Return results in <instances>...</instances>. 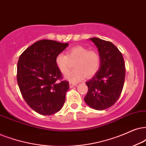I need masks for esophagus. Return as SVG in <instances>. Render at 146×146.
Returning a JSON list of instances; mask_svg holds the SVG:
<instances>
[{
  "mask_svg": "<svg viewBox=\"0 0 146 146\" xmlns=\"http://www.w3.org/2000/svg\"><path fill=\"white\" fill-rule=\"evenodd\" d=\"M76 86V84H75V83H73V82H69V87L71 88H73V87L74 86Z\"/></svg>",
  "mask_w": 146,
  "mask_h": 146,
  "instance_id": "1",
  "label": "esophagus"
}]
</instances>
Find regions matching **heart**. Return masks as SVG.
I'll use <instances>...</instances> for the list:
<instances>
[{
	"label": "heart",
	"instance_id": "heart-1",
	"mask_svg": "<svg viewBox=\"0 0 146 146\" xmlns=\"http://www.w3.org/2000/svg\"><path fill=\"white\" fill-rule=\"evenodd\" d=\"M75 69L66 75V79L72 82H78L86 76L91 77L98 71L100 64L99 54L94 50L88 49L82 46H76L67 51V55L58 53L55 58L57 67L63 74L69 71L71 62H75Z\"/></svg>",
	"mask_w": 146,
	"mask_h": 146
}]
</instances>
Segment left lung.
Instances as JSON below:
<instances>
[{"mask_svg": "<svg viewBox=\"0 0 146 146\" xmlns=\"http://www.w3.org/2000/svg\"><path fill=\"white\" fill-rule=\"evenodd\" d=\"M96 46L100 58L99 71L86 82L88 91L84 100L94 109L110 108L119 98L125 83V67L123 55L112 42L90 38Z\"/></svg>", "mask_w": 146, "mask_h": 146, "instance_id": "8db88e82", "label": "left lung"}]
</instances>
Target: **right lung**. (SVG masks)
<instances>
[{"instance_id":"1","label":"right lung","mask_w":146,"mask_h":146,"mask_svg":"<svg viewBox=\"0 0 146 146\" xmlns=\"http://www.w3.org/2000/svg\"><path fill=\"white\" fill-rule=\"evenodd\" d=\"M68 43L42 40L33 44L20 55L17 80L22 96L29 106L42 115L61 109L69 82L62 80L55 58Z\"/></svg>"}]
</instances>
